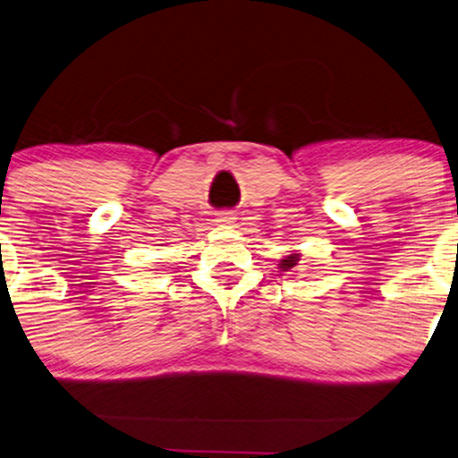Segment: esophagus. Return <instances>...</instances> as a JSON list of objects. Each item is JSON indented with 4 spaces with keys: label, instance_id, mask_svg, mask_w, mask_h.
<instances>
[{
    "label": "esophagus",
    "instance_id": "34e87169",
    "mask_svg": "<svg viewBox=\"0 0 458 458\" xmlns=\"http://www.w3.org/2000/svg\"><path fill=\"white\" fill-rule=\"evenodd\" d=\"M234 213L233 211H219L217 216H216V224L217 225H230L234 222Z\"/></svg>",
    "mask_w": 458,
    "mask_h": 458
}]
</instances>
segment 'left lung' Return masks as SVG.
<instances>
[{"label":"left lung","instance_id":"8db88e82","mask_svg":"<svg viewBox=\"0 0 458 458\" xmlns=\"http://www.w3.org/2000/svg\"><path fill=\"white\" fill-rule=\"evenodd\" d=\"M298 262H300V253H289V256H285L279 262V268L289 270V268H293V266H296Z\"/></svg>","mask_w":458,"mask_h":458}]
</instances>
